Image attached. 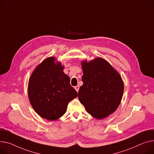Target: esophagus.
<instances>
[{
    "instance_id": "34e87169",
    "label": "esophagus",
    "mask_w": 154,
    "mask_h": 154,
    "mask_svg": "<svg viewBox=\"0 0 154 154\" xmlns=\"http://www.w3.org/2000/svg\"><path fill=\"white\" fill-rule=\"evenodd\" d=\"M79 88H80V87H79V85H77V86H76V87H74V88L75 89V90H76L77 92H78V91H79Z\"/></svg>"
}]
</instances>
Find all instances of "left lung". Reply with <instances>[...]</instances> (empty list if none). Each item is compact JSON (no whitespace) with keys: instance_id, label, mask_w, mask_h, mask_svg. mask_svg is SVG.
Returning <instances> with one entry per match:
<instances>
[{"instance_id":"8db88e82","label":"left lung","mask_w":154,"mask_h":154,"mask_svg":"<svg viewBox=\"0 0 154 154\" xmlns=\"http://www.w3.org/2000/svg\"><path fill=\"white\" fill-rule=\"evenodd\" d=\"M83 85L79 91V100L86 111L101 119L114 112L123 95L121 77L105 59L97 57L82 64Z\"/></svg>"}]
</instances>
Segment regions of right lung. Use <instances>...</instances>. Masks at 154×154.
Segmentation results:
<instances>
[{
	"label": "right lung",
	"instance_id": "add662e5",
	"mask_svg": "<svg viewBox=\"0 0 154 154\" xmlns=\"http://www.w3.org/2000/svg\"><path fill=\"white\" fill-rule=\"evenodd\" d=\"M54 57L44 60L30 77L28 92L30 103L37 113L48 120H56L67 111L69 102L77 97L70 79Z\"/></svg>",
	"mask_w": 154,
	"mask_h": 154
}]
</instances>
